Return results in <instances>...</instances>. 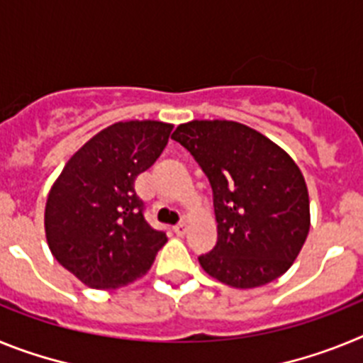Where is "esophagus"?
Returning a JSON list of instances; mask_svg holds the SVG:
<instances>
[{"label":"esophagus","instance_id":"1","mask_svg":"<svg viewBox=\"0 0 363 363\" xmlns=\"http://www.w3.org/2000/svg\"><path fill=\"white\" fill-rule=\"evenodd\" d=\"M174 233L178 234V236H184V234L187 233V223H184V221H179V223H176V225H174Z\"/></svg>","mask_w":363,"mask_h":363}]
</instances>
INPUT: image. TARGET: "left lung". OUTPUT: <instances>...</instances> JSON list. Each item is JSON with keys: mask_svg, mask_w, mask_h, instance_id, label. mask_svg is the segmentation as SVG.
Instances as JSON below:
<instances>
[{"mask_svg": "<svg viewBox=\"0 0 363 363\" xmlns=\"http://www.w3.org/2000/svg\"><path fill=\"white\" fill-rule=\"evenodd\" d=\"M172 140L213 187L218 242L198 256L203 271L238 289L281 277L311 225L306 179L293 158L258 130L227 120L189 121Z\"/></svg>", "mask_w": 363, "mask_h": 363, "instance_id": "left-lung-1", "label": "left lung"}]
</instances>
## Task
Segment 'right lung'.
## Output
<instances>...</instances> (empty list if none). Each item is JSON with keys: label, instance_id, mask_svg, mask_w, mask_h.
Wrapping results in <instances>:
<instances>
[{"label": "right lung", "instance_id": "right-lung-1", "mask_svg": "<svg viewBox=\"0 0 363 363\" xmlns=\"http://www.w3.org/2000/svg\"><path fill=\"white\" fill-rule=\"evenodd\" d=\"M171 123L120 121L85 143L47 198L45 233L54 258L92 289H116L145 274L167 243L145 220L134 182L169 142Z\"/></svg>", "mask_w": 363, "mask_h": 363}]
</instances>
